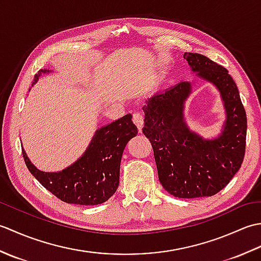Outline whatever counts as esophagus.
<instances>
[{"label":"esophagus","mask_w":261,"mask_h":261,"mask_svg":"<svg viewBox=\"0 0 261 261\" xmlns=\"http://www.w3.org/2000/svg\"><path fill=\"white\" fill-rule=\"evenodd\" d=\"M134 122L138 125V129L141 132V127H142V122H143V114L139 111H136L134 112Z\"/></svg>","instance_id":"obj_1"}]
</instances>
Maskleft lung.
I'll return each instance as SVG.
<instances>
[{"label": "left lung", "instance_id": "left-lung-1", "mask_svg": "<svg viewBox=\"0 0 261 261\" xmlns=\"http://www.w3.org/2000/svg\"><path fill=\"white\" fill-rule=\"evenodd\" d=\"M184 58L198 76L219 88L226 111L223 134L204 140L182 119L191 83L181 82L148 99L142 132L151 143L160 184L178 198L213 196L240 169L246 152L247 115L226 68L199 54Z\"/></svg>", "mask_w": 261, "mask_h": 261}]
</instances>
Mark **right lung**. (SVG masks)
Masks as SVG:
<instances>
[{"instance_id":"right-lung-1","label":"right lung","mask_w":261,"mask_h":261,"mask_svg":"<svg viewBox=\"0 0 261 261\" xmlns=\"http://www.w3.org/2000/svg\"><path fill=\"white\" fill-rule=\"evenodd\" d=\"M46 71L39 70L32 85ZM137 134L132 115H124L97 130L83 157L59 173L39 170L30 163L23 149L22 154L30 173L57 198L69 204L97 205L108 201L118 188L122 153L127 141Z\"/></svg>"}]
</instances>
